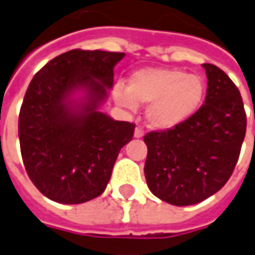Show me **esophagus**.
<instances>
[{
	"instance_id": "34e87169",
	"label": "esophagus",
	"mask_w": 255,
	"mask_h": 255,
	"mask_svg": "<svg viewBox=\"0 0 255 255\" xmlns=\"http://www.w3.org/2000/svg\"><path fill=\"white\" fill-rule=\"evenodd\" d=\"M134 137L135 138H141V137H143V130L141 129V128H137V129L134 130Z\"/></svg>"
}]
</instances>
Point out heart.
I'll return each mask as SVG.
<instances>
[{"label": "heart", "mask_w": 255, "mask_h": 255, "mask_svg": "<svg viewBox=\"0 0 255 255\" xmlns=\"http://www.w3.org/2000/svg\"><path fill=\"white\" fill-rule=\"evenodd\" d=\"M204 95L206 83L200 76L176 68H143L131 75L128 90H114L117 103L126 109L148 105L146 121L156 129H172L189 120Z\"/></svg>", "instance_id": "b5f03b06"}]
</instances>
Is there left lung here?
Instances as JSON below:
<instances>
[{"instance_id": "1", "label": "left lung", "mask_w": 255, "mask_h": 255, "mask_svg": "<svg viewBox=\"0 0 255 255\" xmlns=\"http://www.w3.org/2000/svg\"><path fill=\"white\" fill-rule=\"evenodd\" d=\"M202 66L208 79L204 105L179 126L143 137L149 189L180 207L203 202L227 183L246 134L244 101L234 82L219 67Z\"/></svg>"}]
</instances>
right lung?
<instances>
[{"instance_id":"obj_1","label":"right lung","mask_w":255,"mask_h":255,"mask_svg":"<svg viewBox=\"0 0 255 255\" xmlns=\"http://www.w3.org/2000/svg\"><path fill=\"white\" fill-rule=\"evenodd\" d=\"M124 56L72 49L48 62L26 90L18 116L21 156L32 183L53 202L80 204L99 196L133 138L134 124L99 112Z\"/></svg>"}]
</instances>
